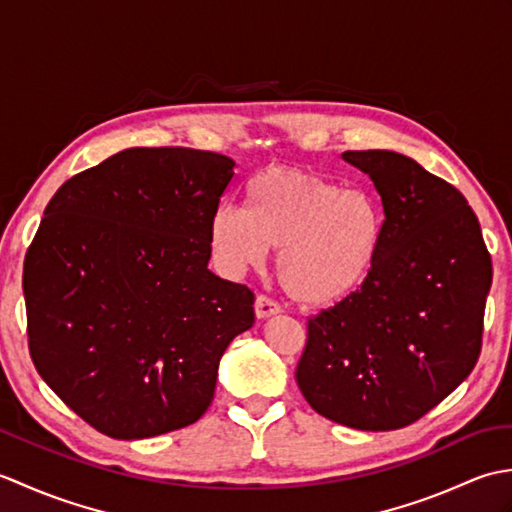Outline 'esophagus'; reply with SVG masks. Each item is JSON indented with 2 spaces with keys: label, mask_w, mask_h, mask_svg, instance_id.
Masks as SVG:
<instances>
[{
  "label": "esophagus",
  "mask_w": 512,
  "mask_h": 512,
  "mask_svg": "<svg viewBox=\"0 0 512 512\" xmlns=\"http://www.w3.org/2000/svg\"><path fill=\"white\" fill-rule=\"evenodd\" d=\"M279 312H281V306H279V303H275L273 299H268V297H257L255 299V317L257 319H270Z\"/></svg>",
  "instance_id": "esophagus-1"
}]
</instances>
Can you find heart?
<instances>
[{"instance_id": "obj_1", "label": "heart", "mask_w": 512, "mask_h": 512, "mask_svg": "<svg viewBox=\"0 0 512 512\" xmlns=\"http://www.w3.org/2000/svg\"><path fill=\"white\" fill-rule=\"evenodd\" d=\"M385 215L372 195L319 173L268 167L246 182L244 209L217 206L209 220L215 264L244 275L277 250L279 284L308 308H334L372 279Z\"/></svg>"}]
</instances>
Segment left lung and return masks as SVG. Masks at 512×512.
<instances>
[{"label":"left lung","instance_id":"8db88e82","mask_svg":"<svg viewBox=\"0 0 512 512\" xmlns=\"http://www.w3.org/2000/svg\"><path fill=\"white\" fill-rule=\"evenodd\" d=\"M383 202L385 239L361 292L308 321L297 385L323 418L391 431L447 398L482 347L493 264L464 195L387 149L345 151Z\"/></svg>","mask_w":512,"mask_h":512}]
</instances>
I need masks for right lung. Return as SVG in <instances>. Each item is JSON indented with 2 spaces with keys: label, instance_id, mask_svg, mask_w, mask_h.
<instances>
[{
  "label": "right lung",
  "instance_id": "obj_1",
  "mask_svg": "<svg viewBox=\"0 0 512 512\" xmlns=\"http://www.w3.org/2000/svg\"><path fill=\"white\" fill-rule=\"evenodd\" d=\"M235 162L132 147L70 178L24 262L28 345L76 416L116 440L189 427L255 297L209 270V220Z\"/></svg>",
  "mask_w": 512,
  "mask_h": 512
}]
</instances>
